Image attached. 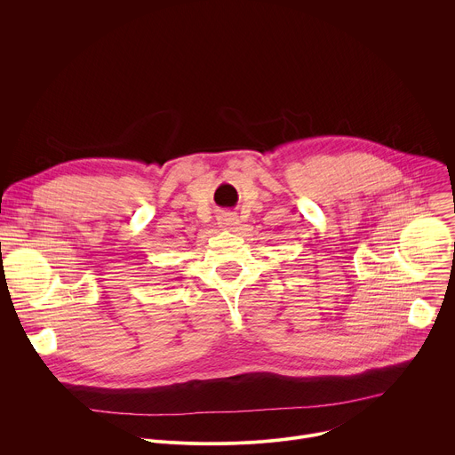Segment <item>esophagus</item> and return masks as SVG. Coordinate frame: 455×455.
<instances>
[{
  "label": "esophagus",
  "instance_id": "esophagus-1",
  "mask_svg": "<svg viewBox=\"0 0 455 455\" xmlns=\"http://www.w3.org/2000/svg\"><path fill=\"white\" fill-rule=\"evenodd\" d=\"M218 225L223 230H234L239 225V218L235 214H232V212H225V214H221L218 218Z\"/></svg>",
  "mask_w": 455,
  "mask_h": 455
}]
</instances>
